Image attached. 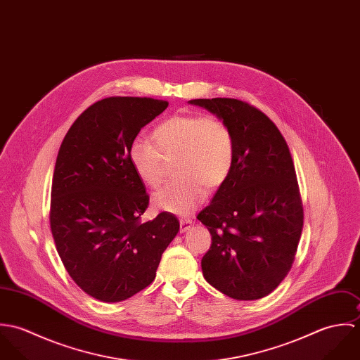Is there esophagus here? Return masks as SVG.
Instances as JSON below:
<instances>
[{
    "instance_id": "obj_1",
    "label": "esophagus",
    "mask_w": 360,
    "mask_h": 360,
    "mask_svg": "<svg viewBox=\"0 0 360 360\" xmlns=\"http://www.w3.org/2000/svg\"><path fill=\"white\" fill-rule=\"evenodd\" d=\"M191 226H193V220H190V219H180V231L181 233L188 231L191 229Z\"/></svg>"
}]
</instances>
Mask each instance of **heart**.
Here are the masks:
<instances>
[{
  "label": "heart",
  "instance_id": "heart-1",
  "mask_svg": "<svg viewBox=\"0 0 360 360\" xmlns=\"http://www.w3.org/2000/svg\"><path fill=\"white\" fill-rule=\"evenodd\" d=\"M153 142L134 139L129 158L137 177L151 188L163 183V160L176 159L173 173L179 179L153 197L159 210L190 214L205 200V187H220L231 172L234 139L227 124L217 117L174 115L155 127Z\"/></svg>",
  "mask_w": 360,
  "mask_h": 360
}]
</instances>
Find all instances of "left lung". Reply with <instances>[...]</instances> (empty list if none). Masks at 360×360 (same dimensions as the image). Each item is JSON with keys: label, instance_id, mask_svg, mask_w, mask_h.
Returning a JSON list of instances; mask_svg holds the SVG:
<instances>
[{"label": "left lung", "instance_id": "obj_1", "mask_svg": "<svg viewBox=\"0 0 360 360\" xmlns=\"http://www.w3.org/2000/svg\"><path fill=\"white\" fill-rule=\"evenodd\" d=\"M224 122L234 162L210 204L197 216L212 236L201 267L206 281L238 301H255L290 271L304 227L288 146L259 109L233 98L191 100Z\"/></svg>", "mask_w": 360, "mask_h": 360}]
</instances>
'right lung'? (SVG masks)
I'll return each mask as SVG.
<instances>
[{"label": "right lung", "mask_w": 360, "mask_h": 360, "mask_svg": "<svg viewBox=\"0 0 360 360\" xmlns=\"http://www.w3.org/2000/svg\"><path fill=\"white\" fill-rule=\"evenodd\" d=\"M169 103L109 97L89 106L66 133L51 188L52 237L73 281L90 297L120 302L154 281L179 219L167 212L141 221L150 197L129 148Z\"/></svg>", "instance_id": "1"}]
</instances>
